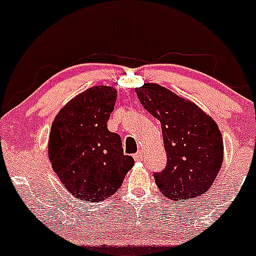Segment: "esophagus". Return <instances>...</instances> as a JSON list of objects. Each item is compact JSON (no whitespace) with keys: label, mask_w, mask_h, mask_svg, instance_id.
I'll use <instances>...</instances> for the list:
<instances>
[{"label":"esophagus","mask_w":256,"mask_h":256,"mask_svg":"<svg viewBox=\"0 0 256 256\" xmlns=\"http://www.w3.org/2000/svg\"><path fill=\"white\" fill-rule=\"evenodd\" d=\"M133 158H134V160H136V161H138V162L142 161V158H144V156H142V151H138V152H136V155L133 156Z\"/></svg>","instance_id":"obj_1"}]
</instances>
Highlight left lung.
<instances>
[{"label": "left lung", "mask_w": 256, "mask_h": 256, "mask_svg": "<svg viewBox=\"0 0 256 256\" xmlns=\"http://www.w3.org/2000/svg\"><path fill=\"white\" fill-rule=\"evenodd\" d=\"M140 102L160 120L167 164L154 173L160 192L170 199H194L215 182L224 161L218 126L190 100L156 83L136 89Z\"/></svg>", "instance_id": "left-lung-1"}]
</instances>
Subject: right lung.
I'll list each match as a JSON object with an SVG mask.
<instances>
[{"instance_id":"obj_1","label":"right lung","mask_w":256,"mask_h":256,"mask_svg":"<svg viewBox=\"0 0 256 256\" xmlns=\"http://www.w3.org/2000/svg\"><path fill=\"white\" fill-rule=\"evenodd\" d=\"M117 90L89 88L60 110L51 126L48 158L66 189L78 200L101 202L117 192L134 166L122 140L107 129Z\"/></svg>"}]
</instances>
